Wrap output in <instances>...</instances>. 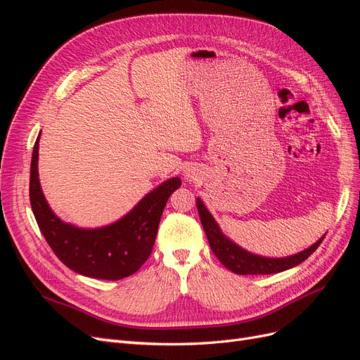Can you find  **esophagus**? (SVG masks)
<instances>
[{
  "mask_svg": "<svg viewBox=\"0 0 360 360\" xmlns=\"http://www.w3.org/2000/svg\"><path fill=\"white\" fill-rule=\"evenodd\" d=\"M184 177H186L188 180H195V177H197V171H195L193 168H186V172H184Z\"/></svg>",
  "mask_w": 360,
  "mask_h": 360,
  "instance_id": "1",
  "label": "esophagus"
}]
</instances>
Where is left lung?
I'll list each match as a JSON object with an SVG mask.
<instances>
[{"label":"left lung","instance_id":"obj_1","mask_svg":"<svg viewBox=\"0 0 360 360\" xmlns=\"http://www.w3.org/2000/svg\"><path fill=\"white\" fill-rule=\"evenodd\" d=\"M197 207H198V214L204 228V233L207 236V240H209L214 255L226 269H230L237 275H270V274H279V271L292 269L294 266L303 263V261L320 246L323 238L326 237L324 234L308 249H304L302 252L290 255V257L270 258V257L257 255L236 245L222 233L221 226L217 225L212 213L207 210V207L204 205L201 198H197Z\"/></svg>","mask_w":360,"mask_h":360}]
</instances>
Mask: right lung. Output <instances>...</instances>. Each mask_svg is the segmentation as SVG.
Here are the masks:
<instances>
[{
	"instance_id": "right-lung-1",
	"label": "right lung",
	"mask_w": 360,
	"mask_h": 360,
	"mask_svg": "<svg viewBox=\"0 0 360 360\" xmlns=\"http://www.w3.org/2000/svg\"><path fill=\"white\" fill-rule=\"evenodd\" d=\"M39 139L34 144L30 171V202L37 225L63 264L82 276L117 281L143 266L153 249L160 216L169 195L181 186L179 177L159 184L118 221L81 228L64 222L52 212L39 180Z\"/></svg>"
}]
</instances>
